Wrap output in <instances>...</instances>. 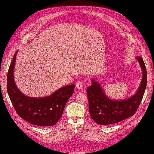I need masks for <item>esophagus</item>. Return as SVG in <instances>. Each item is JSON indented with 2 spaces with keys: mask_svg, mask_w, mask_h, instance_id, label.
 Listing matches in <instances>:
<instances>
[{
  "mask_svg": "<svg viewBox=\"0 0 154 154\" xmlns=\"http://www.w3.org/2000/svg\"><path fill=\"white\" fill-rule=\"evenodd\" d=\"M76 87H77V88H78V89H82V88L84 87V85H83V84H82V82H79L77 83Z\"/></svg>",
  "mask_w": 154,
  "mask_h": 154,
  "instance_id": "34e87169",
  "label": "esophagus"
}]
</instances>
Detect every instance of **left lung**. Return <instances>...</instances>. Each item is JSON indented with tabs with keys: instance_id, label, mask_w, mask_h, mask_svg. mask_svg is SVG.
<instances>
[{
	"instance_id": "left-lung-1",
	"label": "left lung",
	"mask_w": 154,
	"mask_h": 154,
	"mask_svg": "<svg viewBox=\"0 0 154 154\" xmlns=\"http://www.w3.org/2000/svg\"><path fill=\"white\" fill-rule=\"evenodd\" d=\"M136 59L142 70V79L138 90L130 98L122 100H112L104 94L100 84L92 80V84L87 88V95L90 116L97 124H114L135 114L147 85V70L144 62L140 56H137Z\"/></svg>"
}]
</instances>
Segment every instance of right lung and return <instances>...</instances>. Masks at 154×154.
Wrapping results in <instances>:
<instances>
[{"label":"right lung","mask_w":154,"mask_h":154,"mask_svg":"<svg viewBox=\"0 0 154 154\" xmlns=\"http://www.w3.org/2000/svg\"><path fill=\"white\" fill-rule=\"evenodd\" d=\"M15 52L7 77V89L13 107L17 114L27 122L38 126H52L61 118L66 104L74 94L75 85L61 87L50 96L34 98L23 95L16 86L14 69Z\"/></svg>","instance_id":"1"}]
</instances>
